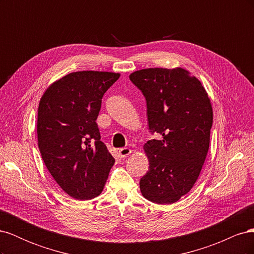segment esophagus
<instances>
[{
  "mask_svg": "<svg viewBox=\"0 0 254 254\" xmlns=\"http://www.w3.org/2000/svg\"><path fill=\"white\" fill-rule=\"evenodd\" d=\"M130 152H131V150H130L129 148L123 147V148L119 149V156H120L121 158H126L128 155H130Z\"/></svg>",
  "mask_w": 254,
  "mask_h": 254,
  "instance_id": "esophagus-1",
  "label": "esophagus"
}]
</instances>
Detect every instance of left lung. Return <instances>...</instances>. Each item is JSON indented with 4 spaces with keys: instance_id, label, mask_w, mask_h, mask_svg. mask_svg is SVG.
I'll return each instance as SVG.
<instances>
[{
    "instance_id": "8db88e82",
    "label": "left lung",
    "mask_w": 254,
    "mask_h": 254,
    "mask_svg": "<svg viewBox=\"0 0 254 254\" xmlns=\"http://www.w3.org/2000/svg\"><path fill=\"white\" fill-rule=\"evenodd\" d=\"M129 79L146 99L149 132L162 136L144 145L149 168L140 180L142 195L155 203H174L193 188L209 150L210 98L181 67L144 68Z\"/></svg>"
}]
</instances>
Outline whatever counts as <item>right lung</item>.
Listing matches in <instances>:
<instances>
[{
  "label": "right lung",
  "instance_id": "add662e5",
  "mask_svg": "<svg viewBox=\"0 0 254 254\" xmlns=\"http://www.w3.org/2000/svg\"><path fill=\"white\" fill-rule=\"evenodd\" d=\"M120 77L82 71L54 82L38 108V146L45 166L67 195L88 200L102 193L114 159L96 124L102 98Z\"/></svg>",
  "mask_w": 254,
  "mask_h": 254
}]
</instances>
